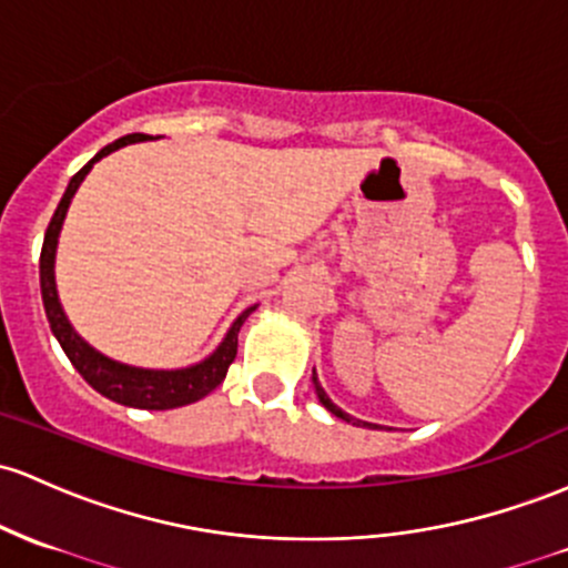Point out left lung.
Instances as JSON below:
<instances>
[{"mask_svg":"<svg viewBox=\"0 0 568 568\" xmlns=\"http://www.w3.org/2000/svg\"><path fill=\"white\" fill-rule=\"evenodd\" d=\"M313 383H315V394H317V398H321V404L323 407L328 409V413L332 415H336V417H342V420H347V423H353V426H366V428H379V426H375V423H364V420H355V417H351L347 413H342L339 407H336V404L332 402V398L326 396V390L321 388V383H317V375H313Z\"/></svg>","mask_w":568,"mask_h":568,"instance_id":"left-lung-1","label":"left lung"}]
</instances>
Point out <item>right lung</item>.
<instances>
[{"instance_id":"1","label":"right lung","mask_w":568,"mask_h":568,"mask_svg":"<svg viewBox=\"0 0 568 568\" xmlns=\"http://www.w3.org/2000/svg\"><path fill=\"white\" fill-rule=\"evenodd\" d=\"M145 140V134H129L115 140L112 145L102 148L89 164L83 166L67 185L64 196H61L59 207L48 223L45 232V242H42V253H40V288H42V304H45V315L48 323H51V332L55 339H59L61 351L67 353V358L72 361L74 369L83 375L85 383L91 385L93 390H99L102 396L112 398L118 404H126V407H136V409H174V407H185V404L199 402L215 390L217 385L223 383L226 377L229 366L236 358V334H240L242 323L245 317L253 313L255 307H247L229 328V334L223 336V342L217 345V351L213 355H207L199 364L185 366V369H136V366H126L118 364V361L108 358V355L97 353L89 342L80 339V334L74 332L67 321L64 310L59 304V294H55V277H53V264H55V245H59V232L61 223H64L67 210H70V202L74 196V191L80 189V183L85 180V174L91 172V166L97 164L99 159L110 155L112 151L123 145H132V142Z\"/></svg>"}]
</instances>
